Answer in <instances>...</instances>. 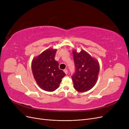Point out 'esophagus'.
I'll use <instances>...</instances> for the list:
<instances>
[{"label": "esophagus", "instance_id": "34e87169", "mask_svg": "<svg viewBox=\"0 0 129 129\" xmlns=\"http://www.w3.org/2000/svg\"><path fill=\"white\" fill-rule=\"evenodd\" d=\"M63 71H64V72L66 74H68V70L67 69H64Z\"/></svg>", "mask_w": 129, "mask_h": 129}]
</instances>
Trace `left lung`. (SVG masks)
I'll use <instances>...</instances> for the list:
<instances>
[{
  "label": "left lung",
  "instance_id": "8db88e82",
  "mask_svg": "<svg viewBox=\"0 0 129 129\" xmlns=\"http://www.w3.org/2000/svg\"><path fill=\"white\" fill-rule=\"evenodd\" d=\"M75 72L72 76L74 87L76 91L83 92L91 89L96 83L100 71L98 61L84 50L73 52Z\"/></svg>",
  "mask_w": 129,
  "mask_h": 129
}]
</instances>
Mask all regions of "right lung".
I'll return each instance as SVG.
<instances>
[{"instance_id":"add662e5","label":"right lung","mask_w":129,"mask_h":129,"mask_svg":"<svg viewBox=\"0 0 129 129\" xmlns=\"http://www.w3.org/2000/svg\"><path fill=\"white\" fill-rule=\"evenodd\" d=\"M56 49H48L33 58L32 69L34 79L41 89L53 91L58 88L66 74L58 68V62L54 59Z\"/></svg>"}]
</instances>
